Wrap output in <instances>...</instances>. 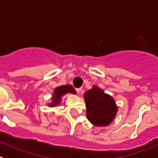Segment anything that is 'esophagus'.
Listing matches in <instances>:
<instances>
[{
    "mask_svg": "<svg viewBox=\"0 0 158 158\" xmlns=\"http://www.w3.org/2000/svg\"><path fill=\"white\" fill-rule=\"evenodd\" d=\"M76 91H77V93H78V94H80V93H81L82 89H81V88H78V89H76Z\"/></svg>",
    "mask_w": 158,
    "mask_h": 158,
    "instance_id": "1",
    "label": "esophagus"
}]
</instances>
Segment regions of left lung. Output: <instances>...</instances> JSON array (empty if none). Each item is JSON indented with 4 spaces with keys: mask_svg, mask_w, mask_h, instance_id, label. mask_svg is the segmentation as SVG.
Segmentation results:
<instances>
[{
    "mask_svg": "<svg viewBox=\"0 0 158 158\" xmlns=\"http://www.w3.org/2000/svg\"><path fill=\"white\" fill-rule=\"evenodd\" d=\"M86 117L92 124L97 127L109 125L115 118L118 107L115 100L106 94L101 89L94 85L93 89L85 92Z\"/></svg>",
    "mask_w": 158,
    "mask_h": 158,
    "instance_id": "8db88e82",
    "label": "left lung"
}]
</instances>
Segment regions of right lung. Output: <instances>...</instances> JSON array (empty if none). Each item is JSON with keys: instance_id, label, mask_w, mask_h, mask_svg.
<instances>
[{"instance_id": "obj_1", "label": "right lung", "mask_w": 158, "mask_h": 158, "mask_svg": "<svg viewBox=\"0 0 158 158\" xmlns=\"http://www.w3.org/2000/svg\"><path fill=\"white\" fill-rule=\"evenodd\" d=\"M66 93L76 94L77 93L75 91V89L70 85H65L57 87L54 90V93H53L52 96V101H51V104H49V107H56L57 105H58L60 104V102H61V99H62V96L65 95Z\"/></svg>"}]
</instances>
